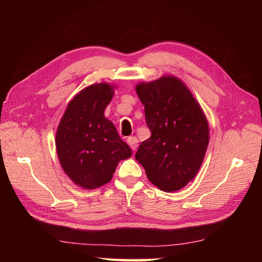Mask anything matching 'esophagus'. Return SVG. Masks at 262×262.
Returning <instances> with one entry per match:
<instances>
[{
    "instance_id": "esophagus-1",
    "label": "esophagus",
    "mask_w": 262,
    "mask_h": 262,
    "mask_svg": "<svg viewBox=\"0 0 262 262\" xmlns=\"http://www.w3.org/2000/svg\"><path fill=\"white\" fill-rule=\"evenodd\" d=\"M127 143H128V145L130 146V148L133 149V151H135V149L137 148V145H138L137 137H135V136L128 137V138H127Z\"/></svg>"
}]
</instances>
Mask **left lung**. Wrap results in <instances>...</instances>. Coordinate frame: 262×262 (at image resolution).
Returning a JSON list of instances; mask_svg holds the SVG:
<instances>
[{"label": "left lung", "mask_w": 262, "mask_h": 262, "mask_svg": "<svg viewBox=\"0 0 262 262\" xmlns=\"http://www.w3.org/2000/svg\"><path fill=\"white\" fill-rule=\"evenodd\" d=\"M151 137L135 159L148 180L166 192L177 191L199 171L209 142L208 122L190 90L174 76L136 85Z\"/></svg>", "instance_id": "1"}]
</instances>
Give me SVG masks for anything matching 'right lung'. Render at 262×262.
Returning a JSON list of instances; mask_svg holds the SVG:
<instances>
[{
	"label": "right lung",
	"mask_w": 262,
	"mask_h": 262,
	"mask_svg": "<svg viewBox=\"0 0 262 262\" xmlns=\"http://www.w3.org/2000/svg\"><path fill=\"white\" fill-rule=\"evenodd\" d=\"M114 85L96 83L70 101L56 133V151L65 173L75 185L96 189L108 183L119 161L132 157L115 125L104 117Z\"/></svg>",
	"instance_id": "1"
}]
</instances>
